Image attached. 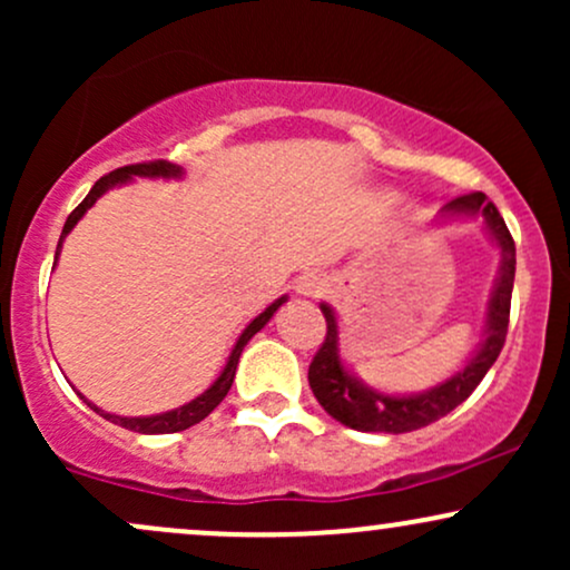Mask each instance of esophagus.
Returning a JSON list of instances; mask_svg holds the SVG:
<instances>
[{
	"label": "esophagus",
	"mask_w": 570,
	"mask_h": 570,
	"mask_svg": "<svg viewBox=\"0 0 570 570\" xmlns=\"http://www.w3.org/2000/svg\"><path fill=\"white\" fill-rule=\"evenodd\" d=\"M326 289H330V281L322 273H307V276L297 278V294H303V297H322Z\"/></svg>",
	"instance_id": "esophagus-1"
}]
</instances>
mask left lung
Returning <instances> with one entry per match:
<instances>
[{
	"label": "left lung",
	"mask_w": 570,
	"mask_h": 570,
	"mask_svg": "<svg viewBox=\"0 0 570 570\" xmlns=\"http://www.w3.org/2000/svg\"><path fill=\"white\" fill-rule=\"evenodd\" d=\"M442 217H482L490 238L501 248V267L499 278L493 284V294H490L482 343L476 345L466 367L450 375L440 385H434V389L421 391V394H385V391H377L364 381H358L345 367L343 356H340L337 316L332 305L322 303L326 337L322 348L313 356L311 370H307V383H311L313 396L318 399V404L343 426L356 431H383V434H404V431L429 426V423L440 421L448 412H453L461 402H466L482 377L488 375V370L493 367L495 358H499L503 340H507L509 307H512L517 263L512 233L507 230V222H503L499 208L482 193L461 195V198L450 200L442 208Z\"/></svg>",
	"instance_id": "obj_1"
}]
</instances>
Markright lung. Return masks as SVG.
Here are the masks:
<instances>
[{
	"instance_id": "add662e5",
	"label": "right lung",
	"mask_w": 570,
	"mask_h": 570,
	"mask_svg": "<svg viewBox=\"0 0 570 570\" xmlns=\"http://www.w3.org/2000/svg\"><path fill=\"white\" fill-rule=\"evenodd\" d=\"M181 174H185V171H181L179 166H174V163H168V160H155V163H136V166L117 168V171L107 174V176H101V179H98L96 185L90 187V193L85 195V200L80 203V206H77L75 212L69 214L67 225H63L61 238H58L56 259H58V254H61L63 238H67V235H69L71 230H75V225L85 217V212H88V208L94 206V203H96L98 198H101V195L107 193V189L120 187V185H128V181L134 179V176H147V179H179ZM284 303H286V294H284V297H278L276 303L267 305L265 311L259 313V316L254 318V322L248 324L244 332H240V337L235 340V345H233L230 356H227L225 370L219 372L217 381H214L212 385H208V389L203 391L200 396H195L193 402L181 404V407L168 410V412H160V415H139V417H128V415H115V412H107V410L96 407V404H94V402H88V399H85V396L80 394V391H77V394H80V396L85 399V402H88V407H90V410H96L98 415L107 417V421H112V423H117V426H122V429L139 431V434H174V431H185V429H189V426H195V423H200L203 417H206L208 412H212L214 407H217V404L222 402V399L227 396V391H230V385H233V381H235V370H238V358H240V353H244L246 343H248V340H252L254 335H257V332L263 330V326H265L267 322H271L273 313H276L278 307L284 305Z\"/></svg>"
}]
</instances>
